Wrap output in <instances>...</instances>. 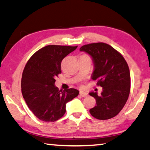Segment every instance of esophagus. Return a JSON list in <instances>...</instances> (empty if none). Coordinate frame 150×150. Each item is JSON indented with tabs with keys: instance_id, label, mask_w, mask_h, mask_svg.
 Here are the masks:
<instances>
[{
	"instance_id": "esophagus-1",
	"label": "esophagus",
	"mask_w": 150,
	"mask_h": 150,
	"mask_svg": "<svg viewBox=\"0 0 150 150\" xmlns=\"http://www.w3.org/2000/svg\"><path fill=\"white\" fill-rule=\"evenodd\" d=\"M79 94H80V96H82V97H83V98L88 96V93L84 92V91H80Z\"/></svg>"
}]
</instances>
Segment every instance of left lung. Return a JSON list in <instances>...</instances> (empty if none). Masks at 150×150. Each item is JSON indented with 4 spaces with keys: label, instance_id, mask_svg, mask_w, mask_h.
Wrapping results in <instances>:
<instances>
[{
    "label": "left lung",
    "instance_id": "obj_1",
    "mask_svg": "<svg viewBox=\"0 0 150 150\" xmlns=\"http://www.w3.org/2000/svg\"><path fill=\"white\" fill-rule=\"evenodd\" d=\"M92 58L94 69L91 79L102 88L101 95L91 92L96 106L89 112L99 120L110 119L117 116L128 100L131 89L129 66L121 54L103 42L86 44L80 48Z\"/></svg>",
    "mask_w": 150,
    "mask_h": 150
}]
</instances>
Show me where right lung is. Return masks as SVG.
Here are the masks:
<instances>
[{
  "instance_id": "obj_1",
  "label": "right lung",
  "mask_w": 150,
  "mask_h": 150,
  "mask_svg": "<svg viewBox=\"0 0 150 150\" xmlns=\"http://www.w3.org/2000/svg\"><path fill=\"white\" fill-rule=\"evenodd\" d=\"M77 46L48 45L29 59L21 78V92L28 108L44 122H54L63 117L66 104L77 97L74 88L59 90L55 78L61 73V62Z\"/></svg>"
}]
</instances>
